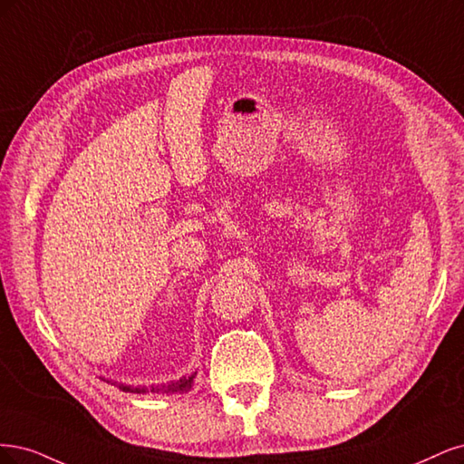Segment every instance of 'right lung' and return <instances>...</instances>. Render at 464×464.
<instances>
[{
  "label": "right lung",
  "mask_w": 464,
  "mask_h": 464,
  "mask_svg": "<svg viewBox=\"0 0 464 464\" xmlns=\"http://www.w3.org/2000/svg\"><path fill=\"white\" fill-rule=\"evenodd\" d=\"M194 376H197V373H192V376H188V378L183 376L181 380L166 383V385H161V387H152L150 392H154V393H160V392L161 393H183V392H188L190 387H192ZM117 387H119V390L127 392V393H148V387H132V385H123V383H119Z\"/></svg>",
  "instance_id": "add662e5"
}]
</instances>
